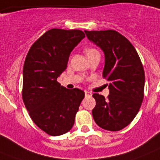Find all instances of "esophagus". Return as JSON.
<instances>
[{
    "mask_svg": "<svg viewBox=\"0 0 160 160\" xmlns=\"http://www.w3.org/2000/svg\"><path fill=\"white\" fill-rule=\"evenodd\" d=\"M85 94L86 97H91L92 96V93L89 92V91H85Z\"/></svg>",
    "mask_w": 160,
    "mask_h": 160,
    "instance_id": "1",
    "label": "esophagus"
}]
</instances>
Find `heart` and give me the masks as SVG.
I'll use <instances>...</instances> for the list:
<instances>
[{"label":"heart","instance_id":"obj_1","mask_svg":"<svg viewBox=\"0 0 160 160\" xmlns=\"http://www.w3.org/2000/svg\"><path fill=\"white\" fill-rule=\"evenodd\" d=\"M84 52H85V55H86L87 57H89V56L92 55V54L97 53L98 51H97V50H95V49H94V48H86V49H85Z\"/></svg>","mask_w":160,"mask_h":160}]
</instances>
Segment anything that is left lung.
<instances>
[{"label":"left lung","mask_w":160,"mask_h":160,"mask_svg":"<svg viewBox=\"0 0 160 160\" xmlns=\"http://www.w3.org/2000/svg\"><path fill=\"white\" fill-rule=\"evenodd\" d=\"M88 39L105 52L103 77L109 81V95L94 94L92 114L104 129L119 131L132 122L144 100V70L136 50L124 36L114 30L85 31Z\"/></svg>","instance_id":"obj_1"}]
</instances>
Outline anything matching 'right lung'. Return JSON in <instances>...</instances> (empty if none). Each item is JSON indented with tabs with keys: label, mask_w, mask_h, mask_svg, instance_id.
<instances>
[{
	"label": "right lung",
	"mask_w": 160,
	"mask_h": 160,
	"mask_svg": "<svg viewBox=\"0 0 160 160\" xmlns=\"http://www.w3.org/2000/svg\"><path fill=\"white\" fill-rule=\"evenodd\" d=\"M80 30L51 29L31 46L23 67L22 99L33 122L46 134L70 131L85 92L57 81L70 52L85 37Z\"/></svg>",
	"instance_id": "obj_1"
}]
</instances>
